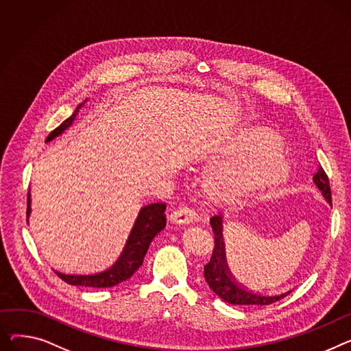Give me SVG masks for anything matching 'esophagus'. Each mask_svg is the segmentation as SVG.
Returning a JSON list of instances; mask_svg holds the SVG:
<instances>
[{
  "label": "esophagus",
  "instance_id": "1",
  "mask_svg": "<svg viewBox=\"0 0 351 351\" xmlns=\"http://www.w3.org/2000/svg\"><path fill=\"white\" fill-rule=\"evenodd\" d=\"M171 221L175 224H183V226L191 224L197 221V215L192 208H188V207L179 208V210H175V212L171 215Z\"/></svg>",
  "mask_w": 351,
  "mask_h": 351
}]
</instances>
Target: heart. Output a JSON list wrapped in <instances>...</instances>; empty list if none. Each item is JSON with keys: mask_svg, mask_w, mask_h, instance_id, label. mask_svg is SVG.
Returning <instances> with one entry per match:
<instances>
[{"mask_svg": "<svg viewBox=\"0 0 351 351\" xmlns=\"http://www.w3.org/2000/svg\"><path fill=\"white\" fill-rule=\"evenodd\" d=\"M199 158L213 163L206 189L221 204H236L287 183L295 171L289 151L279 136L260 125H232L207 135Z\"/></svg>", "mask_w": 351, "mask_h": 351, "instance_id": "1", "label": "heart"}]
</instances>
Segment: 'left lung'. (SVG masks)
Masks as SVG:
<instances>
[{
    "instance_id": "obj_1",
    "label": "left lung",
    "mask_w": 351,
    "mask_h": 351,
    "mask_svg": "<svg viewBox=\"0 0 351 351\" xmlns=\"http://www.w3.org/2000/svg\"><path fill=\"white\" fill-rule=\"evenodd\" d=\"M313 182L316 184V188L323 195V197L332 206L330 182L322 167H317V171L313 176ZM210 224H212V228L216 234V244L212 258H210V261L204 265V278L210 289H212L220 299H223L227 303H231V305H271V303L291 293V291H288L279 295H265L251 291L241 282H239L227 264L221 216H213L210 219Z\"/></svg>"
}]
</instances>
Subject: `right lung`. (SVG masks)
Here are the masks:
<instances>
[{"mask_svg":"<svg viewBox=\"0 0 351 351\" xmlns=\"http://www.w3.org/2000/svg\"><path fill=\"white\" fill-rule=\"evenodd\" d=\"M88 99H86L83 103H80L75 112L64 120L56 130H53L45 143H51L55 138L60 136L63 132H66L70 127L76 121V117L79 115L80 108L87 103ZM165 203H152L144 206L139 210V215L136 217V221L130 232L128 241L121 252V255L110 268L96 272V274H62L58 272V276L62 278L64 282L76 287H87V288H110L117 284H121L123 281H127L128 278L134 275V272L143 265L144 256L149 248L151 241L155 239L158 232H160L167 226L165 219ZM31 216V191L28 192V206H27V219Z\"/></svg>","mask_w":351,"mask_h":351,"instance_id":"add662e5","label":"right lung"}]
</instances>
